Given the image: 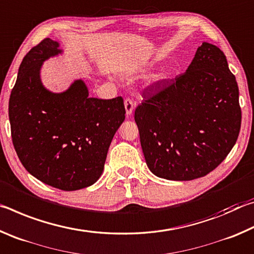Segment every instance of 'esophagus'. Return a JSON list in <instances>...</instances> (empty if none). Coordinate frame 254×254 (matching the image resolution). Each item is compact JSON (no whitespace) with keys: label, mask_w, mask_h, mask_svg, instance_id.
Here are the masks:
<instances>
[{"label":"esophagus","mask_w":254,"mask_h":254,"mask_svg":"<svg viewBox=\"0 0 254 254\" xmlns=\"http://www.w3.org/2000/svg\"><path fill=\"white\" fill-rule=\"evenodd\" d=\"M124 107H126L127 115V117H130L133 112V109H134V103H133L131 98H127V100L124 101Z\"/></svg>","instance_id":"obj_1"}]
</instances>
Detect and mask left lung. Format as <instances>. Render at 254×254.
<instances>
[{
	"label": "left lung",
	"instance_id": "obj_1",
	"mask_svg": "<svg viewBox=\"0 0 254 254\" xmlns=\"http://www.w3.org/2000/svg\"><path fill=\"white\" fill-rule=\"evenodd\" d=\"M134 120L150 171L204 177L224 160L241 127L239 87L218 47L203 42L186 72L143 93Z\"/></svg>",
	"mask_w": 254,
	"mask_h": 254
}]
</instances>
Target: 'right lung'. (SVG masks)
<instances>
[{"mask_svg":"<svg viewBox=\"0 0 254 254\" xmlns=\"http://www.w3.org/2000/svg\"><path fill=\"white\" fill-rule=\"evenodd\" d=\"M60 54L59 42L47 38L25 55L8 101V119L24 168L51 187L71 191L101 177L126 109L121 96L89 97L83 79L62 93L47 89L40 77L42 64Z\"/></svg>","mask_w":254,"mask_h":254,"instance_id":"add662e5","label":"right lung"}]
</instances>
